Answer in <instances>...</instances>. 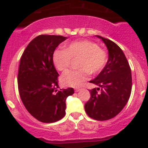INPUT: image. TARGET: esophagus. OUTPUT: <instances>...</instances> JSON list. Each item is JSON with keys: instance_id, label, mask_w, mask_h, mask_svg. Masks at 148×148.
Returning a JSON list of instances; mask_svg holds the SVG:
<instances>
[{"instance_id": "1", "label": "esophagus", "mask_w": 148, "mask_h": 148, "mask_svg": "<svg viewBox=\"0 0 148 148\" xmlns=\"http://www.w3.org/2000/svg\"><path fill=\"white\" fill-rule=\"evenodd\" d=\"M80 90H81V88H75V92H78V91H79Z\"/></svg>"}]
</instances>
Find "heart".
<instances>
[{"instance_id": "1", "label": "heart", "mask_w": 148, "mask_h": 148, "mask_svg": "<svg viewBox=\"0 0 148 148\" xmlns=\"http://www.w3.org/2000/svg\"><path fill=\"white\" fill-rule=\"evenodd\" d=\"M77 62L79 69L63 74L61 82L69 87H79L88 79V73L97 74L105 67L108 60L107 52L98 45L88 40L75 41L69 43L66 49H56L53 53V62L57 70L65 73L68 70L71 59Z\"/></svg>"}]
</instances>
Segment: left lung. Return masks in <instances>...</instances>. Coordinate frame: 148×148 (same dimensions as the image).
Instances as JSON below:
<instances>
[{
  "label": "left lung",
  "instance_id": "8db88e82",
  "mask_svg": "<svg viewBox=\"0 0 148 148\" xmlns=\"http://www.w3.org/2000/svg\"><path fill=\"white\" fill-rule=\"evenodd\" d=\"M97 37L106 45L109 57L103 70L90 81L99 88L90 90L91 97L85 104V110L89 117L104 121L119 114L129 101L132 85V73L120 47L109 39L100 35Z\"/></svg>",
  "mask_w": 148,
  "mask_h": 148
}]
</instances>
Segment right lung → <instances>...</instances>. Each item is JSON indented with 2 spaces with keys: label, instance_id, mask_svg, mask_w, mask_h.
<instances>
[{
  "label": "right lung",
  "instance_id": "obj_1",
  "mask_svg": "<svg viewBox=\"0 0 148 148\" xmlns=\"http://www.w3.org/2000/svg\"><path fill=\"white\" fill-rule=\"evenodd\" d=\"M66 37L41 35L33 39L22 55L17 77L20 98L33 117L45 123H54L66 114V100L73 88L60 89L59 74L53 62L56 47Z\"/></svg>",
  "mask_w": 148,
  "mask_h": 148
}]
</instances>
